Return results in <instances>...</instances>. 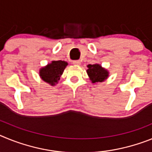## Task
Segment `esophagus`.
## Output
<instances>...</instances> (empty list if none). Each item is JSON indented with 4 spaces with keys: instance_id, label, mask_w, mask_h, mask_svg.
Instances as JSON below:
<instances>
[{
    "instance_id": "1",
    "label": "esophagus",
    "mask_w": 152,
    "mask_h": 152,
    "mask_svg": "<svg viewBox=\"0 0 152 152\" xmlns=\"http://www.w3.org/2000/svg\"><path fill=\"white\" fill-rule=\"evenodd\" d=\"M73 64H75V65H80V61H79V60H76V61H73Z\"/></svg>"
}]
</instances>
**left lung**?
Instances as JSON below:
<instances>
[{
	"mask_svg": "<svg viewBox=\"0 0 152 152\" xmlns=\"http://www.w3.org/2000/svg\"><path fill=\"white\" fill-rule=\"evenodd\" d=\"M87 73L93 84L103 82L108 77L109 72L99 64H88Z\"/></svg>",
	"mask_w": 152,
	"mask_h": 152,
	"instance_id": "8db88e82",
	"label": "left lung"
}]
</instances>
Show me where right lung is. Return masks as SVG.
<instances>
[{
	"label": "right lung",
	"instance_id": "right-lung-1",
	"mask_svg": "<svg viewBox=\"0 0 152 152\" xmlns=\"http://www.w3.org/2000/svg\"><path fill=\"white\" fill-rule=\"evenodd\" d=\"M67 65L68 63L64 61H52L39 70L40 77L50 85H56Z\"/></svg>",
	"mask_w": 152,
	"mask_h": 152
}]
</instances>
